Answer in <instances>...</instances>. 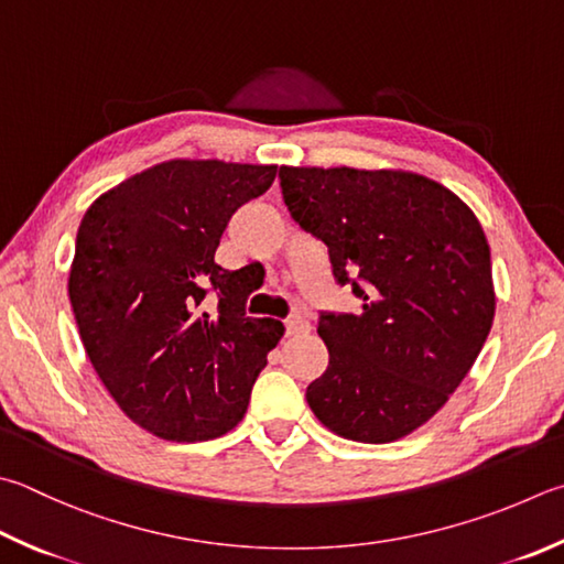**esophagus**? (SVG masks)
I'll use <instances>...</instances> for the list:
<instances>
[{
  "instance_id": "34e87169",
  "label": "esophagus",
  "mask_w": 564,
  "mask_h": 564,
  "mask_svg": "<svg viewBox=\"0 0 564 564\" xmlns=\"http://www.w3.org/2000/svg\"><path fill=\"white\" fill-rule=\"evenodd\" d=\"M311 323L305 321V315H291L289 321H285V335H301V333H308Z\"/></svg>"
}]
</instances>
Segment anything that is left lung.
Here are the masks:
<instances>
[{
  "label": "left lung",
  "instance_id": "1",
  "mask_svg": "<svg viewBox=\"0 0 564 564\" xmlns=\"http://www.w3.org/2000/svg\"><path fill=\"white\" fill-rule=\"evenodd\" d=\"M283 202L330 253L362 313H323L327 370L305 389L321 424L362 444L426 424L494 325L490 249L444 184L404 170L281 167Z\"/></svg>",
  "mask_w": 564,
  "mask_h": 564
}]
</instances>
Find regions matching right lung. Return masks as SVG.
I'll list each match as a JSON object with an SVG mask.
<instances>
[{
  "label": "right lung",
  "instance_id": "obj_1",
  "mask_svg": "<svg viewBox=\"0 0 564 564\" xmlns=\"http://www.w3.org/2000/svg\"><path fill=\"white\" fill-rule=\"evenodd\" d=\"M273 180L275 165L170 160L84 214L70 308L100 382L150 434L209 442L247 414L283 323L249 317V281L214 253L231 214Z\"/></svg>",
  "mask_w": 564,
  "mask_h": 564
}]
</instances>
